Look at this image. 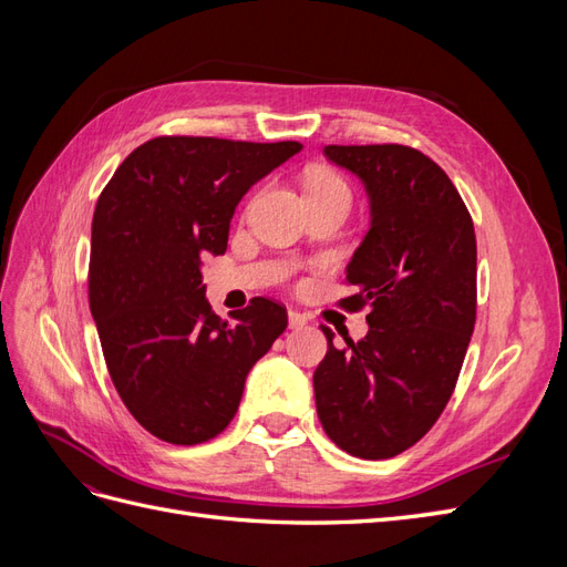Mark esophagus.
<instances>
[{"mask_svg":"<svg viewBox=\"0 0 567 567\" xmlns=\"http://www.w3.org/2000/svg\"><path fill=\"white\" fill-rule=\"evenodd\" d=\"M305 323H307V317H305V315H300L298 310H290V312H288V326H290V329H302Z\"/></svg>","mask_w":567,"mask_h":567,"instance_id":"1","label":"esophagus"}]
</instances>
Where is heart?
I'll return each instance as SVG.
<instances>
[{"label": "heart", "instance_id": "heart-1", "mask_svg": "<svg viewBox=\"0 0 567 567\" xmlns=\"http://www.w3.org/2000/svg\"><path fill=\"white\" fill-rule=\"evenodd\" d=\"M307 196H323V194H342L350 198V192L346 182H342L340 177L326 173V169H315V173H310V177H307Z\"/></svg>", "mask_w": 567, "mask_h": 567}]
</instances>
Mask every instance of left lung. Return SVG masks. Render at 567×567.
I'll return each mask as SVG.
<instances>
[{
	"mask_svg": "<svg viewBox=\"0 0 567 567\" xmlns=\"http://www.w3.org/2000/svg\"><path fill=\"white\" fill-rule=\"evenodd\" d=\"M362 179L371 227L348 265L346 310L369 333L333 346L315 371L317 414L342 452L390 458L416 444L447 406L475 326L473 219L444 169L402 144L326 146Z\"/></svg>",
	"mask_w": 567,
	"mask_h": 567,
	"instance_id": "obj_1",
	"label": "left lung"
}]
</instances>
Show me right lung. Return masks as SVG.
Returning a JSON list of instances; mask_svg holds the SVG:
<instances>
[{
	"label": "right lung",
	"instance_id": "1",
	"mask_svg": "<svg viewBox=\"0 0 567 567\" xmlns=\"http://www.w3.org/2000/svg\"><path fill=\"white\" fill-rule=\"evenodd\" d=\"M302 148L156 136L120 163L92 219L90 307L111 381L151 435L200 444L231 423L246 375L288 326L252 298L234 321L205 300L203 257L221 255L248 188Z\"/></svg>",
	"mask_w": 567,
	"mask_h": 567
}]
</instances>
